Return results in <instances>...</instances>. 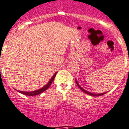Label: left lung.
<instances>
[{"label":"left lung","mask_w":129,"mask_h":129,"mask_svg":"<svg viewBox=\"0 0 129 129\" xmlns=\"http://www.w3.org/2000/svg\"><path fill=\"white\" fill-rule=\"evenodd\" d=\"M76 84H77V86H78V87H79V88H80V90H82V91H84V93H87V94H88V95H92V96H100V95H104V94H105V93H91V92H89V91L85 90L84 89H83V88H82L81 86H80L79 84H78V82L76 81Z\"/></svg>","instance_id":"obj_1"}]
</instances>
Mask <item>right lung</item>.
<instances>
[{
  "instance_id": "add662e5",
  "label": "right lung",
  "mask_w": 129,
  "mask_h": 129,
  "mask_svg": "<svg viewBox=\"0 0 129 129\" xmlns=\"http://www.w3.org/2000/svg\"><path fill=\"white\" fill-rule=\"evenodd\" d=\"M57 72H55V74H54V75H53V76H52L51 78L50 81L49 82H48L47 84L45 85V86H43V88H40V89H39V90H35V91H20V90H18V92H20V93H22V94H24V95H29V96L37 95H38V94H40V93H43V91H45L46 90H47L48 88H49V87L51 86V84L52 82H53V80H54V78H55V76H56V74H57Z\"/></svg>"
}]
</instances>
